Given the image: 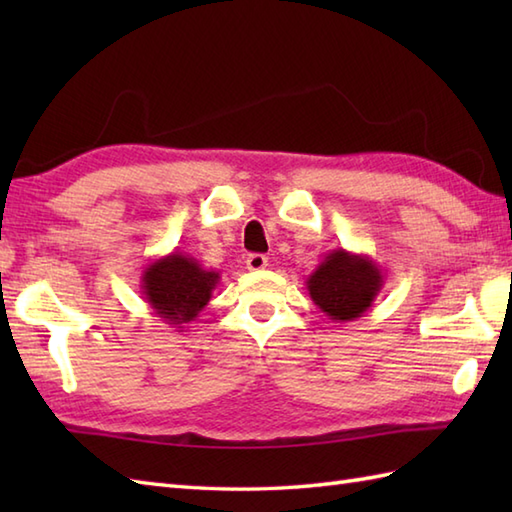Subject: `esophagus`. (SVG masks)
<instances>
[{"mask_svg": "<svg viewBox=\"0 0 512 512\" xmlns=\"http://www.w3.org/2000/svg\"><path fill=\"white\" fill-rule=\"evenodd\" d=\"M268 266V257L266 255H259V253H253L246 257V268L253 270V273H259V270H264Z\"/></svg>", "mask_w": 512, "mask_h": 512, "instance_id": "obj_1", "label": "esophagus"}]
</instances>
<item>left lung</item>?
<instances>
[{"mask_svg":"<svg viewBox=\"0 0 512 512\" xmlns=\"http://www.w3.org/2000/svg\"><path fill=\"white\" fill-rule=\"evenodd\" d=\"M385 275L372 257L350 253L345 248L330 250L306 279L308 295L325 317L336 323L356 321L372 308Z\"/></svg>","mask_w":512,"mask_h":512,"instance_id":"left-lung-1","label":"left lung"}]
</instances>
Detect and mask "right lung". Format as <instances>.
<instances>
[{"instance_id":"obj_1","label":"right lung","mask_w":512,"mask_h":512,"mask_svg":"<svg viewBox=\"0 0 512 512\" xmlns=\"http://www.w3.org/2000/svg\"><path fill=\"white\" fill-rule=\"evenodd\" d=\"M217 284H220L217 270L204 268L198 259L180 250L154 259L140 277L143 299L151 312L171 328H180L178 332L209 306Z\"/></svg>"}]
</instances>
